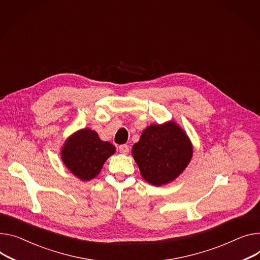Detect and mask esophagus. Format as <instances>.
<instances>
[{"label":"esophagus","mask_w":260,"mask_h":260,"mask_svg":"<svg viewBox=\"0 0 260 260\" xmlns=\"http://www.w3.org/2000/svg\"><path fill=\"white\" fill-rule=\"evenodd\" d=\"M118 150H119V152H121L122 154L126 155V154L129 153V146L128 145H122V146H119Z\"/></svg>","instance_id":"esophagus-1"}]
</instances>
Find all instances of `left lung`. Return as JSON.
<instances>
[{"label": "left lung", "instance_id": "left-lung-1", "mask_svg": "<svg viewBox=\"0 0 260 260\" xmlns=\"http://www.w3.org/2000/svg\"><path fill=\"white\" fill-rule=\"evenodd\" d=\"M192 153L188 135L175 121L148 126L132 148L142 177L154 186L168 184L180 176Z\"/></svg>", "mask_w": 260, "mask_h": 260}]
</instances>
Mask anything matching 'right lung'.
<instances>
[{"label":"right lung","mask_w":260,"mask_h":260,"mask_svg":"<svg viewBox=\"0 0 260 260\" xmlns=\"http://www.w3.org/2000/svg\"><path fill=\"white\" fill-rule=\"evenodd\" d=\"M115 153L114 146L103 142L89 129H80L70 135L61 147V160L78 179L88 181L101 172L105 161Z\"/></svg>","instance_id":"1"}]
</instances>
